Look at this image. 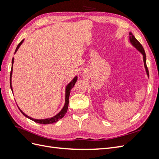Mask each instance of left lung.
Wrapping results in <instances>:
<instances>
[{"label": "left lung", "mask_w": 159, "mask_h": 159, "mask_svg": "<svg viewBox=\"0 0 159 159\" xmlns=\"http://www.w3.org/2000/svg\"><path fill=\"white\" fill-rule=\"evenodd\" d=\"M129 41H130V43H131V45H132L133 47L135 48L143 55V62H144V66H145V71H146L147 75V76H148V78H149L148 70L147 66L146 54H145V50H144L143 47L142 45L140 44V42H139L136 39L135 37L134 36V35L133 34L132 32H129Z\"/></svg>", "instance_id": "1"}]
</instances>
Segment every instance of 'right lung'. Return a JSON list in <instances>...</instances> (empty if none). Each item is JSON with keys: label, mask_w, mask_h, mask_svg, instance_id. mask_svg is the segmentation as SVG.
Here are the masks:
<instances>
[{"label": "right lung", "mask_w": 159, "mask_h": 159, "mask_svg": "<svg viewBox=\"0 0 159 159\" xmlns=\"http://www.w3.org/2000/svg\"><path fill=\"white\" fill-rule=\"evenodd\" d=\"M24 40H25V39H23L20 43H19L18 45L17 46L16 48V50H15V52H14V54H16V52H17V50H18L19 48H20V46L22 45V44L23 43ZM14 57L12 58V68H11V75H10V85H11V90L12 91V70H13V64H14ZM77 80H78V77L77 76H75L74 79L72 80L70 82L66 85V93H65V103H64V105L63 108L61 109V110L60 111L56 114V115H54V117H50V118H48V119H34V118H32L29 116H28L27 115H26L25 113H24L18 107V109H20V112L25 115V116L28 119H30L31 120H32L33 121H34L36 123H40V124H44V125H46V124H52V123H56L57 121H59V120L60 119H61L62 117H64V115L66 114L67 113V111H68V104H69V98H70V91H71V89L74 88V86L75 85V84L76 83Z\"/></svg>", "instance_id": "add662e5"}]
</instances>
